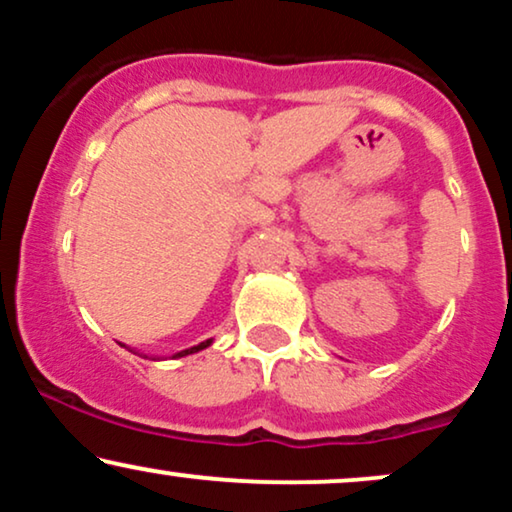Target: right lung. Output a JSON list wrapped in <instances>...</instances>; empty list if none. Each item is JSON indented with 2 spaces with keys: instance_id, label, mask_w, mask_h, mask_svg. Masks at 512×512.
Instances as JSON below:
<instances>
[{
  "instance_id": "obj_1",
  "label": "right lung",
  "mask_w": 512,
  "mask_h": 512,
  "mask_svg": "<svg viewBox=\"0 0 512 512\" xmlns=\"http://www.w3.org/2000/svg\"><path fill=\"white\" fill-rule=\"evenodd\" d=\"M211 342H214V339H207V342H199L197 346H190V349H182V351H178V354H173V358H182V356H190V354H197V351H202V349H207V346H211ZM125 346V344H122ZM125 349H129V346H125ZM132 351V349H129ZM134 354H139V351H134ZM144 358H149L146 354H142Z\"/></svg>"
}]
</instances>
